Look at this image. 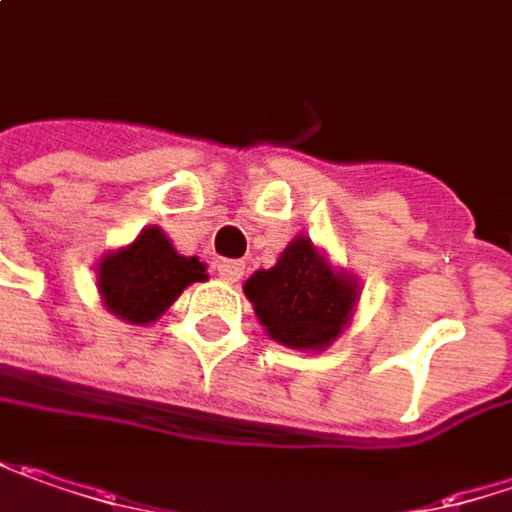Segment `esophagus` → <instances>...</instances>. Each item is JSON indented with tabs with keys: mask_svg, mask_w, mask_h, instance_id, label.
Masks as SVG:
<instances>
[{
	"mask_svg": "<svg viewBox=\"0 0 512 512\" xmlns=\"http://www.w3.org/2000/svg\"><path fill=\"white\" fill-rule=\"evenodd\" d=\"M216 273L224 279V282H239L244 276V262H236V259H221L216 265Z\"/></svg>",
	"mask_w": 512,
	"mask_h": 512,
	"instance_id": "obj_1",
	"label": "esophagus"
}]
</instances>
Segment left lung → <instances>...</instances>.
<instances>
[{
	"instance_id": "1",
	"label": "left lung",
	"mask_w": 512,
	"mask_h": 512,
	"mask_svg": "<svg viewBox=\"0 0 512 512\" xmlns=\"http://www.w3.org/2000/svg\"><path fill=\"white\" fill-rule=\"evenodd\" d=\"M244 294L270 337L299 351L337 340L357 302L354 282L334 273L305 236L288 244L273 268L256 270Z\"/></svg>"
}]
</instances>
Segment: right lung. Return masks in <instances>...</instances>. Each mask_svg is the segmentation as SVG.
I'll list each match as a JSON object with an SVG mask.
<instances>
[{
	"instance_id": "add662e5",
	"label": "right lung",
	"mask_w": 512,
	"mask_h": 512,
	"mask_svg": "<svg viewBox=\"0 0 512 512\" xmlns=\"http://www.w3.org/2000/svg\"><path fill=\"white\" fill-rule=\"evenodd\" d=\"M207 279L195 256H178L161 227H146L129 247L106 256L97 268V288L120 320L143 325L158 320L181 291Z\"/></svg>"
}]
</instances>
